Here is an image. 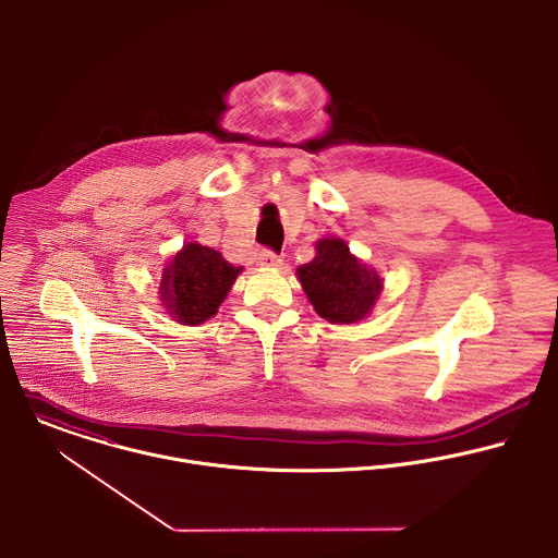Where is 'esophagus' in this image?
<instances>
[{"label":"esophagus","instance_id":"obj_1","mask_svg":"<svg viewBox=\"0 0 558 558\" xmlns=\"http://www.w3.org/2000/svg\"><path fill=\"white\" fill-rule=\"evenodd\" d=\"M258 260H260L263 267H280L282 265V258L276 252H271V250H263Z\"/></svg>","mask_w":558,"mask_h":558}]
</instances>
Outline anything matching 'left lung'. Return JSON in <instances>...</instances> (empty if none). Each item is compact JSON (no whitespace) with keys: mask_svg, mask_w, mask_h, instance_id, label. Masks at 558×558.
<instances>
[{"mask_svg":"<svg viewBox=\"0 0 558 558\" xmlns=\"http://www.w3.org/2000/svg\"><path fill=\"white\" fill-rule=\"evenodd\" d=\"M315 250V258L298 267L300 284L315 313L330 324L365 319L383 291L378 271L361 263L341 239H322Z\"/></svg>","mask_w":558,"mask_h":558,"instance_id":"obj_1","label":"left lung"}]
</instances>
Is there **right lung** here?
Segmentation results:
<instances>
[{"label":"right lung","instance_id":"add662e5","mask_svg":"<svg viewBox=\"0 0 558 558\" xmlns=\"http://www.w3.org/2000/svg\"><path fill=\"white\" fill-rule=\"evenodd\" d=\"M241 271L217 250L186 243L162 269L160 302L178 324L199 326L217 315Z\"/></svg>","mask_w":558,"mask_h":558}]
</instances>
